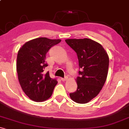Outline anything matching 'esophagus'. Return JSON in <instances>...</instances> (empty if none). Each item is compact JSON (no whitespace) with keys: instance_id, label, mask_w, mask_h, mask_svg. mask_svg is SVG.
Listing matches in <instances>:
<instances>
[{"instance_id":"esophagus-1","label":"esophagus","mask_w":129,"mask_h":129,"mask_svg":"<svg viewBox=\"0 0 129 129\" xmlns=\"http://www.w3.org/2000/svg\"><path fill=\"white\" fill-rule=\"evenodd\" d=\"M67 79H68V77H65V78H60V80L62 81V82H64V81H66Z\"/></svg>"}]
</instances>
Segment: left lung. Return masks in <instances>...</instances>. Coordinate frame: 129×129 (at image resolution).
I'll use <instances>...</instances> for the list:
<instances>
[{"label":"left lung","instance_id":"left-lung-1","mask_svg":"<svg viewBox=\"0 0 129 129\" xmlns=\"http://www.w3.org/2000/svg\"><path fill=\"white\" fill-rule=\"evenodd\" d=\"M66 42L77 53L80 69L77 89L70 93V97L77 103H87L99 94L105 83L109 57L101 44L90 39H68Z\"/></svg>","mask_w":129,"mask_h":129}]
</instances>
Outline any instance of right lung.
Instances as JSON below:
<instances>
[{"instance_id":"obj_1","label":"right lung","mask_w":129,"mask_h":129,"mask_svg":"<svg viewBox=\"0 0 129 129\" xmlns=\"http://www.w3.org/2000/svg\"><path fill=\"white\" fill-rule=\"evenodd\" d=\"M60 40L38 38L26 42L18 51L17 71L21 87L34 101H45L51 96L57 83L49 73L44 72L47 66L46 55L49 50L59 44Z\"/></svg>"}]
</instances>
